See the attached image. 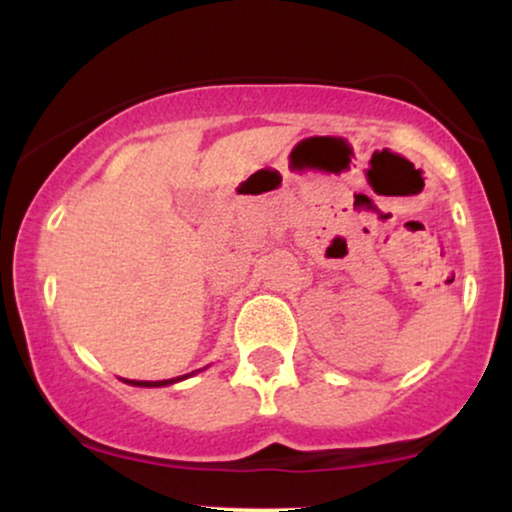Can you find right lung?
<instances>
[{"label": "right lung", "mask_w": 512, "mask_h": 512, "mask_svg": "<svg viewBox=\"0 0 512 512\" xmlns=\"http://www.w3.org/2000/svg\"><path fill=\"white\" fill-rule=\"evenodd\" d=\"M185 378H187V375H182V378H173V380H132V385H139V387H163V385L178 383V380H185Z\"/></svg>", "instance_id": "add662e5"}]
</instances>
